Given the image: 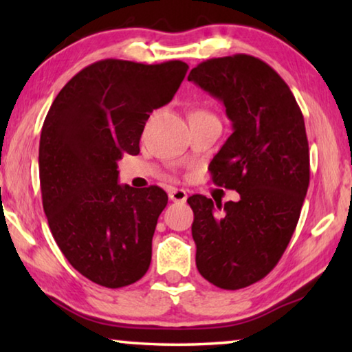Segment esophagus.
<instances>
[{
    "label": "esophagus",
    "instance_id": "1",
    "mask_svg": "<svg viewBox=\"0 0 352 352\" xmlns=\"http://www.w3.org/2000/svg\"><path fill=\"white\" fill-rule=\"evenodd\" d=\"M169 199L172 201H186L188 199V192L184 189H178V188H172L169 190Z\"/></svg>",
    "mask_w": 352,
    "mask_h": 352
}]
</instances>
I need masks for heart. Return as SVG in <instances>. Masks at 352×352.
Masks as SVG:
<instances>
[{
  "label": "heart",
  "instance_id": "obj_1",
  "mask_svg": "<svg viewBox=\"0 0 352 352\" xmlns=\"http://www.w3.org/2000/svg\"><path fill=\"white\" fill-rule=\"evenodd\" d=\"M192 115H210V113H208V111H204V110H197V111H194Z\"/></svg>",
  "mask_w": 352,
  "mask_h": 352
}]
</instances>
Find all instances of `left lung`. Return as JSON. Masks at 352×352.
<instances>
[{
    "instance_id": "obj_1",
    "label": "left lung",
    "mask_w": 352,
    "mask_h": 352,
    "mask_svg": "<svg viewBox=\"0 0 352 352\" xmlns=\"http://www.w3.org/2000/svg\"><path fill=\"white\" fill-rule=\"evenodd\" d=\"M188 80L222 100L233 122L210 170L214 184L241 195L225 205L188 199L195 264L217 287L243 289L275 269L296 228L311 178L305 118L287 83L258 57L210 58Z\"/></svg>"
}]
</instances>
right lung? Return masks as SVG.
Masks as SVG:
<instances>
[{
    "instance_id": "add662e5",
    "label": "right lung",
    "mask_w": 352,
    "mask_h": 352,
    "mask_svg": "<svg viewBox=\"0 0 352 352\" xmlns=\"http://www.w3.org/2000/svg\"><path fill=\"white\" fill-rule=\"evenodd\" d=\"M188 68L182 60L94 62L62 88L45 118L38 170L50 230L69 264L102 287L140 281L151 265L168 194L118 184V162L140 153L146 121L170 102Z\"/></svg>"
}]
</instances>
